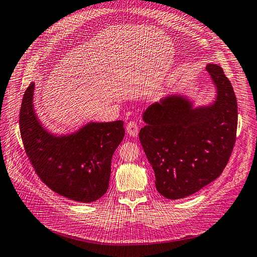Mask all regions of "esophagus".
Listing matches in <instances>:
<instances>
[{"label": "esophagus", "mask_w": 257, "mask_h": 257, "mask_svg": "<svg viewBox=\"0 0 257 257\" xmlns=\"http://www.w3.org/2000/svg\"><path fill=\"white\" fill-rule=\"evenodd\" d=\"M126 132L130 136H132V138H136L139 134V124L135 121L128 122L126 125Z\"/></svg>", "instance_id": "34e87169"}]
</instances>
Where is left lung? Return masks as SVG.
<instances>
[{
  "instance_id": "left-lung-1",
  "label": "left lung",
  "mask_w": 257,
  "mask_h": 257,
  "mask_svg": "<svg viewBox=\"0 0 257 257\" xmlns=\"http://www.w3.org/2000/svg\"><path fill=\"white\" fill-rule=\"evenodd\" d=\"M207 71L216 88L212 104L193 107L186 96L170 95L146 109L140 141L155 173L157 191L185 198L223 172L236 140L237 103L233 87L218 65Z\"/></svg>"
}]
</instances>
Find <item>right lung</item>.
I'll return each mask as SVG.
<instances>
[{"label": "right lung", "mask_w": 257, "mask_h": 257, "mask_svg": "<svg viewBox=\"0 0 257 257\" xmlns=\"http://www.w3.org/2000/svg\"><path fill=\"white\" fill-rule=\"evenodd\" d=\"M34 88L32 82L23 96L20 130L36 174L60 196L85 203L98 200L109 188L111 159L125 134L123 121L91 122L76 133L53 135L34 111Z\"/></svg>", "instance_id": "right-lung-1"}]
</instances>
